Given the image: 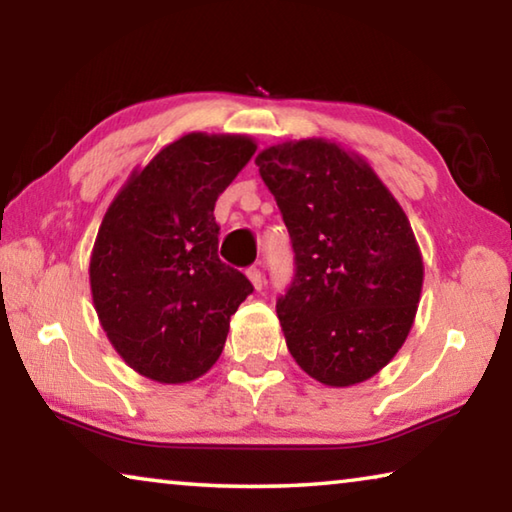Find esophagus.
<instances>
[{
    "label": "esophagus",
    "instance_id": "esophagus-1",
    "mask_svg": "<svg viewBox=\"0 0 512 512\" xmlns=\"http://www.w3.org/2000/svg\"><path fill=\"white\" fill-rule=\"evenodd\" d=\"M246 275H248V280L250 282H253V287L259 291V289H262V284H264V273L262 271H259V268H248V271H246Z\"/></svg>",
    "mask_w": 512,
    "mask_h": 512
}]
</instances>
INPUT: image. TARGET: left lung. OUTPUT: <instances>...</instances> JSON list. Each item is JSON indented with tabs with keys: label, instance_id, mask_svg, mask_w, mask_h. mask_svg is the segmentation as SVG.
Wrapping results in <instances>:
<instances>
[{
	"label": "left lung",
	"instance_id": "1",
	"mask_svg": "<svg viewBox=\"0 0 512 512\" xmlns=\"http://www.w3.org/2000/svg\"><path fill=\"white\" fill-rule=\"evenodd\" d=\"M255 164L296 253L277 300L291 357L332 388L375 377L409 336L422 291L402 205L366 160L323 137L268 146Z\"/></svg>",
	"mask_w": 512,
	"mask_h": 512
}]
</instances>
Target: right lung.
Returning <instances> with one entry per match:
<instances>
[{
    "instance_id": "add662e5",
    "label": "right lung",
    "mask_w": 512,
    "mask_h": 512,
    "mask_svg": "<svg viewBox=\"0 0 512 512\" xmlns=\"http://www.w3.org/2000/svg\"><path fill=\"white\" fill-rule=\"evenodd\" d=\"M257 144L187 133L135 169L103 216L90 257L99 323L142 377L187 384L221 357L230 316L253 284L223 264L216 198Z\"/></svg>"
}]
</instances>
